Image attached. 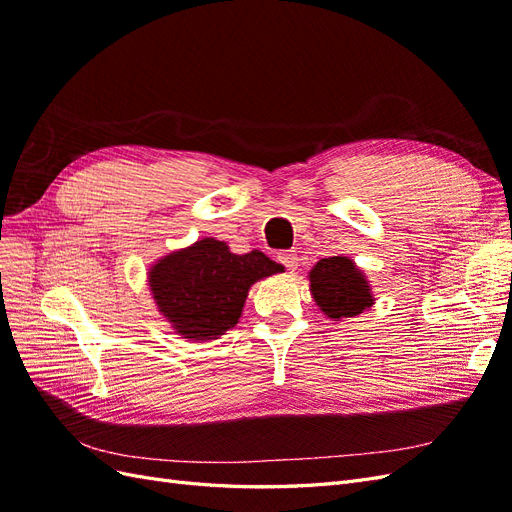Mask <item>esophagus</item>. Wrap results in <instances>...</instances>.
<instances>
[{"label":"esophagus","mask_w":512,"mask_h":512,"mask_svg":"<svg viewBox=\"0 0 512 512\" xmlns=\"http://www.w3.org/2000/svg\"><path fill=\"white\" fill-rule=\"evenodd\" d=\"M277 260L282 262V265L288 269V271H294L299 267V254L294 250H288V252H280V256H277Z\"/></svg>","instance_id":"esophagus-1"}]
</instances>
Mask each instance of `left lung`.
<instances>
[{
	"label": "left lung",
	"instance_id": "1",
	"mask_svg": "<svg viewBox=\"0 0 512 512\" xmlns=\"http://www.w3.org/2000/svg\"><path fill=\"white\" fill-rule=\"evenodd\" d=\"M312 294L329 318H350L371 307L369 286L363 273L346 256L322 258L309 273Z\"/></svg>",
	"mask_w": 512,
	"mask_h": 512
}]
</instances>
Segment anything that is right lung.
Wrapping results in <instances>:
<instances>
[{
	"label": "right lung",
	"mask_w": 512,
	"mask_h": 512,
	"mask_svg": "<svg viewBox=\"0 0 512 512\" xmlns=\"http://www.w3.org/2000/svg\"><path fill=\"white\" fill-rule=\"evenodd\" d=\"M282 271L260 250L232 254L224 241L203 239L162 258L149 271L160 312L188 339H213L235 327L247 290Z\"/></svg>",
	"instance_id": "obj_1"
}]
</instances>
